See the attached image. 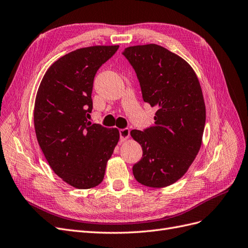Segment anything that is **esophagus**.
I'll return each mask as SVG.
<instances>
[{
  "label": "esophagus",
  "instance_id": "obj_1",
  "mask_svg": "<svg viewBox=\"0 0 248 248\" xmlns=\"http://www.w3.org/2000/svg\"><path fill=\"white\" fill-rule=\"evenodd\" d=\"M119 137H121V141L122 142L127 140V139H129V137H130V130L126 129V127H124V129L119 130Z\"/></svg>",
  "mask_w": 248,
  "mask_h": 248
}]
</instances>
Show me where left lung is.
I'll return each instance as SVG.
<instances>
[{
    "mask_svg": "<svg viewBox=\"0 0 248 248\" xmlns=\"http://www.w3.org/2000/svg\"><path fill=\"white\" fill-rule=\"evenodd\" d=\"M123 55L136 71L143 100L157 108L154 125L131 132L143 150L134 177L144 186H170L185 175L202 142L205 104L199 80L184 59L161 46H133Z\"/></svg>",
    "mask_w": 248,
    "mask_h": 248,
    "instance_id": "left-lung-1",
    "label": "left lung"
}]
</instances>
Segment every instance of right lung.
Returning a JSON list of instances; mask_svg holds the SVG:
<instances>
[{"instance_id":"1","label":"right lung","mask_w":248,"mask_h":248,"mask_svg":"<svg viewBox=\"0 0 248 248\" xmlns=\"http://www.w3.org/2000/svg\"><path fill=\"white\" fill-rule=\"evenodd\" d=\"M119 46H93L72 51L46 71L36 93L33 122L36 139L49 166L64 182L90 189L103 181L119 132L87 116L93 109L97 70Z\"/></svg>"}]
</instances>
